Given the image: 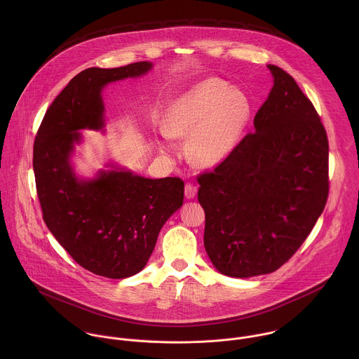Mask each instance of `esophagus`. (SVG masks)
Returning a JSON list of instances; mask_svg holds the SVG:
<instances>
[{
  "label": "esophagus",
  "instance_id": "1",
  "mask_svg": "<svg viewBox=\"0 0 359 359\" xmlns=\"http://www.w3.org/2000/svg\"><path fill=\"white\" fill-rule=\"evenodd\" d=\"M196 192H198V187L191 184V182H187L185 184V198L187 199H194L196 196Z\"/></svg>",
  "mask_w": 359,
  "mask_h": 359
}]
</instances>
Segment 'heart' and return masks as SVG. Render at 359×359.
Here are the masks:
<instances>
[{
  "instance_id": "1",
  "label": "heart",
  "mask_w": 359,
  "mask_h": 359,
  "mask_svg": "<svg viewBox=\"0 0 359 359\" xmlns=\"http://www.w3.org/2000/svg\"><path fill=\"white\" fill-rule=\"evenodd\" d=\"M248 94L219 79H208L181 95L165 114V128L174 138L189 135L188 154L199 165H214L236 147L252 117ZM167 138L164 148L172 145Z\"/></svg>"
}]
</instances>
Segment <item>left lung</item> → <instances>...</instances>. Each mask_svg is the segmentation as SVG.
<instances>
[{"label": "left lung", "instance_id": "8db88e82", "mask_svg": "<svg viewBox=\"0 0 359 359\" xmlns=\"http://www.w3.org/2000/svg\"><path fill=\"white\" fill-rule=\"evenodd\" d=\"M249 133L198 175L205 248L226 276L276 271L300 249L329 195V142L312 102L283 69Z\"/></svg>", "mask_w": 359, "mask_h": 359}]
</instances>
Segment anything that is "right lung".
Segmentation results:
<instances>
[{"instance_id":"right-lung-1","label":"right lung","mask_w":359,"mask_h":359,"mask_svg":"<svg viewBox=\"0 0 359 359\" xmlns=\"http://www.w3.org/2000/svg\"><path fill=\"white\" fill-rule=\"evenodd\" d=\"M151 67L135 62L83 70L53 100L34 140L33 170L44 222L79 265L110 279L133 276L147 265L161 226L182 205L184 181L117 170L80 181L69 157L81 140L79 130L103 127V87Z\"/></svg>"}]
</instances>
